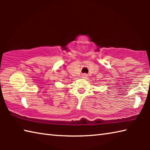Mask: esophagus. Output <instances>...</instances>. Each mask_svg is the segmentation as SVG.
<instances>
[{
    "label": "esophagus",
    "instance_id": "34e87169",
    "mask_svg": "<svg viewBox=\"0 0 150 150\" xmlns=\"http://www.w3.org/2000/svg\"><path fill=\"white\" fill-rule=\"evenodd\" d=\"M87 75H86V74H83V75H82V77H83V79H85V78H87Z\"/></svg>",
    "mask_w": 150,
    "mask_h": 150
}]
</instances>
